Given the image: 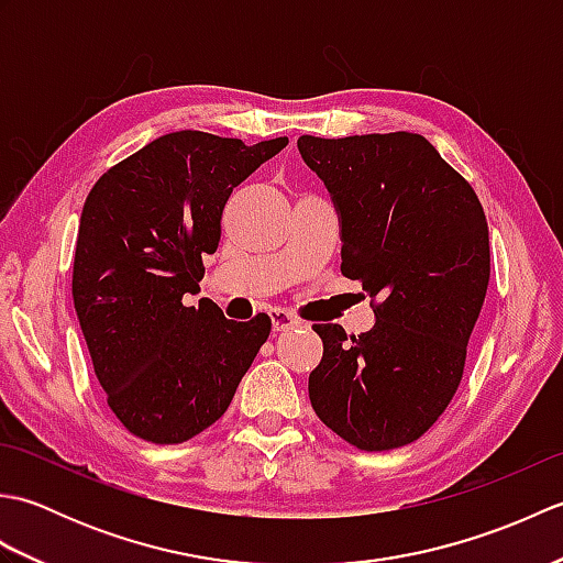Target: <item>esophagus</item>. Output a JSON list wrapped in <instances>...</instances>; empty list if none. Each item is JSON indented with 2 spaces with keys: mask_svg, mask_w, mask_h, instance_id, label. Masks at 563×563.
Instances as JSON below:
<instances>
[{
  "mask_svg": "<svg viewBox=\"0 0 563 563\" xmlns=\"http://www.w3.org/2000/svg\"><path fill=\"white\" fill-rule=\"evenodd\" d=\"M268 317H271L273 331H288V329L300 327V321H297L290 312H283V309H271Z\"/></svg>",
  "mask_w": 563,
  "mask_h": 563,
  "instance_id": "obj_1",
  "label": "esophagus"
}]
</instances>
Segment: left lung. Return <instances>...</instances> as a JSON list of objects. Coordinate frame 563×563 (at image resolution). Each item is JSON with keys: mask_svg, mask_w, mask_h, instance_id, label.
<instances>
[{"mask_svg": "<svg viewBox=\"0 0 563 563\" xmlns=\"http://www.w3.org/2000/svg\"><path fill=\"white\" fill-rule=\"evenodd\" d=\"M297 150L339 210L341 273L377 297L361 336L314 327L309 401L355 448L409 445L460 387L492 275L484 208L423 135H302Z\"/></svg>", "mask_w": 563, "mask_h": 563, "instance_id": "left-lung-1", "label": "left lung"}]
</instances>
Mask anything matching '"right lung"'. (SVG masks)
Segmentation results:
<instances>
[{
  "mask_svg": "<svg viewBox=\"0 0 563 563\" xmlns=\"http://www.w3.org/2000/svg\"><path fill=\"white\" fill-rule=\"evenodd\" d=\"M288 137L244 145L178 130L111 166L84 202L71 297L111 411L130 433L174 445L227 411L271 333L268 317L224 319L198 295L232 190Z\"/></svg>",
  "mask_w": 563,
  "mask_h": 563,
  "instance_id": "right-lung-1",
  "label": "right lung"
}]
</instances>
